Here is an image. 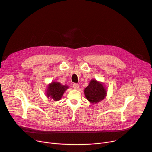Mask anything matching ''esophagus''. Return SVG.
<instances>
[{
    "label": "esophagus",
    "instance_id": "obj_1",
    "mask_svg": "<svg viewBox=\"0 0 152 152\" xmlns=\"http://www.w3.org/2000/svg\"><path fill=\"white\" fill-rule=\"evenodd\" d=\"M73 88L75 89H79V84H76V83H75V84H73Z\"/></svg>",
    "mask_w": 152,
    "mask_h": 152
}]
</instances>
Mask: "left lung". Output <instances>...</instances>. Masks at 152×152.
Instances as JSON below:
<instances>
[{"label": "left lung", "mask_w": 152, "mask_h": 152, "mask_svg": "<svg viewBox=\"0 0 152 152\" xmlns=\"http://www.w3.org/2000/svg\"><path fill=\"white\" fill-rule=\"evenodd\" d=\"M86 99L89 102L96 104L107 97V89L103 83L92 79L84 90Z\"/></svg>", "instance_id": "1"}]
</instances>
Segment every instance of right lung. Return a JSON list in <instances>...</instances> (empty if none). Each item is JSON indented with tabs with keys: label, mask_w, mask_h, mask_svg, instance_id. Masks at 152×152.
I'll use <instances>...</instances> for the list:
<instances>
[{
	"label": "right lung",
	"mask_w": 152,
	"mask_h": 152,
	"mask_svg": "<svg viewBox=\"0 0 152 152\" xmlns=\"http://www.w3.org/2000/svg\"><path fill=\"white\" fill-rule=\"evenodd\" d=\"M69 88L66 85H63L60 83L52 81L49 84L46 91V96L47 98L52 99L54 101L60 100L63 94Z\"/></svg>",
	"instance_id": "add662e5"
}]
</instances>
